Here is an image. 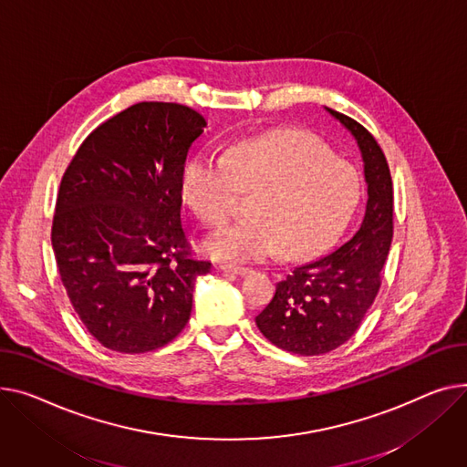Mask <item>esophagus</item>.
<instances>
[{
  "label": "esophagus",
  "instance_id": "34e87169",
  "mask_svg": "<svg viewBox=\"0 0 467 467\" xmlns=\"http://www.w3.org/2000/svg\"><path fill=\"white\" fill-rule=\"evenodd\" d=\"M223 272H227V274H236V275H245L247 272V268H244V266H236V265H222L220 266Z\"/></svg>",
  "mask_w": 467,
  "mask_h": 467
}]
</instances>
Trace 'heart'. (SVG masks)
<instances>
[{"label":"heart","instance_id":"heart-1","mask_svg":"<svg viewBox=\"0 0 467 467\" xmlns=\"http://www.w3.org/2000/svg\"><path fill=\"white\" fill-rule=\"evenodd\" d=\"M182 197L204 223H222L240 192H255L245 220L213 231L201 250L225 263L319 255L339 236L358 202L355 171L302 133H266L199 153L182 172Z\"/></svg>","mask_w":467,"mask_h":467}]
</instances>
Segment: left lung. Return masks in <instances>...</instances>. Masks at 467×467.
Masks as SVG:
<instances>
[{"label": "left lung", "instance_id": "obj_1", "mask_svg": "<svg viewBox=\"0 0 467 467\" xmlns=\"http://www.w3.org/2000/svg\"><path fill=\"white\" fill-rule=\"evenodd\" d=\"M327 110L355 137L362 153L368 183L362 225L336 252L296 266L255 317L274 346L304 357L328 353L358 330L379 293L392 242V178L385 153L358 121Z\"/></svg>", "mask_w": 467, "mask_h": 467}]
</instances>
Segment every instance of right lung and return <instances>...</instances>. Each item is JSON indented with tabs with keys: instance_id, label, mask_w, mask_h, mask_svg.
<instances>
[{
	"instance_id": "add662e5",
	"label": "right lung",
	"mask_w": 467,
	"mask_h": 467,
	"mask_svg": "<svg viewBox=\"0 0 467 467\" xmlns=\"http://www.w3.org/2000/svg\"><path fill=\"white\" fill-rule=\"evenodd\" d=\"M206 119L144 101L93 130L59 183L52 247L88 332L118 353H148L188 325L195 279L180 208L182 172Z\"/></svg>"
}]
</instances>
